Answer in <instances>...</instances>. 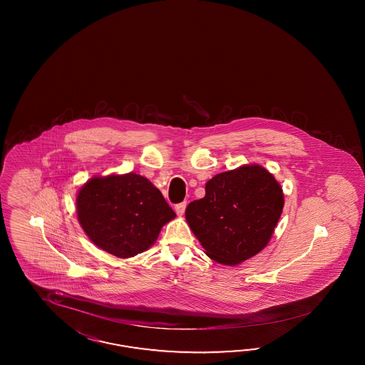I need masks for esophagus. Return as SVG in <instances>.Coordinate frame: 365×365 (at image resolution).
<instances>
[{"mask_svg": "<svg viewBox=\"0 0 365 365\" xmlns=\"http://www.w3.org/2000/svg\"><path fill=\"white\" fill-rule=\"evenodd\" d=\"M186 206H187V203H186V202H182V203H178V205H175V207H174V209H175V212H177L179 217H182V215L185 214Z\"/></svg>", "mask_w": 365, "mask_h": 365, "instance_id": "34e87169", "label": "esophagus"}]
</instances>
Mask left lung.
<instances>
[{
    "mask_svg": "<svg viewBox=\"0 0 365 365\" xmlns=\"http://www.w3.org/2000/svg\"><path fill=\"white\" fill-rule=\"evenodd\" d=\"M284 209L281 185L266 168L241 166L206 183V195L186 209L190 229L206 255L238 265L270 241Z\"/></svg>",
    "mask_w": 365,
    "mask_h": 365,
    "instance_id": "8db88e82",
    "label": "left lung"
}]
</instances>
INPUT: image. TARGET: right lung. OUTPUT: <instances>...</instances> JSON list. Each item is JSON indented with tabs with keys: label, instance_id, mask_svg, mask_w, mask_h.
Segmentation results:
<instances>
[{
	"label": "right lung",
	"instance_id": "add662e5",
	"mask_svg": "<svg viewBox=\"0 0 365 365\" xmlns=\"http://www.w3.org/2000/svg\"><path fill=\"white\" fill-rule=\"evenodd\" d=\"M76 210L89 240L119 258L150 249L177 217L162 192L135 173L91 178L78 190Z\"/></svg>",
	"mask_w": 365,
	"mask_h": 365
}]
</instances>
